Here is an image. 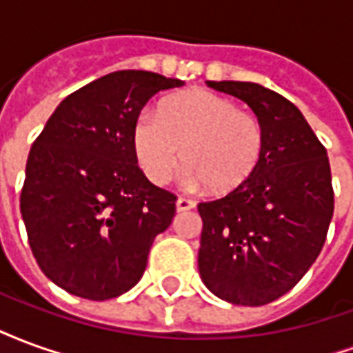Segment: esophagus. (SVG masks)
Listing matches in <instances>:
<instances>
[{"mask_svg":"<svg viewBox=\"0 0 353 353\" xmlns=\"http://www.w3.org/2000/svg\"><path fill=\"white\" fill-rule=\"evenodd\" d=\"M194 208V202L189 199H183V196H179L176 200V210L177 212H187V210H192Z\"/></svg>","mask_w":353,"mask_h":353,"instance_id":"34e87169","label":"esophagus"}]
</instances>
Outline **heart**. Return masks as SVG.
Wrapping results in <instances>:
<instances>
[{
    "label": "heart",
    "mask_w": 353,
    "mask_h": 353,
    "mask_svg": "<svg viewBox=\"0 0 353 353\" xmlns=\"http://www.w3.org/2000/svg\"><path fill=\"white\" fill-rule=\"evenodd\" d=\"M265 147L266 132L257 117L200 88L164 100L159 113H141L134 126L136 159L153 183H166L185 161V183L206 185L212 194H229L248 183Z\"/></svg>",
    "instance_id": "heart-1"
}]
</instances>
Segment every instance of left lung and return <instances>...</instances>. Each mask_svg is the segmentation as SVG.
I'll use <instances>...</instances> for the list:
<instances>
[{
	"label": "left lung",
	"instance_id": "8db88e82",
	"mask_svg": "<svg viewBox=\"0 0 353 353\" xmlns=\"http://www.w3.org/2000/svg\"><path fill=\"white\" fill-rule=\"evenodd\" d=\"M245 101L266 132L259 168L223 199L200 202V278L215 296L263 306L285 295L325 244L334 194L325 147L295 103L257 83L208 81Z\"/></svg>",
	"mask_w": 353,
	"mask_h": 353
}]
</instances>
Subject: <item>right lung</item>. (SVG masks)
Returning a JSON list of instances; mask_svg holds the SVG:
<instances>
[{
    "label": "right lung",
    "mask_w": 353,
    "mask_h": 353,
    "mask_svg": "<svg viewBox=\"0 0 353 353\" xmlns=\"http://www.w3.org/2000/svg\"><path fill=\"white\" fill-rule=\"evenodd\" d=\"M179 79L141 70L103 75L70 94L30 149L20 214L43 274L72 295L105 301L145 272L176 196L138 168L139 111Z\"/></svg>",
    "instance_id": "right-lung-1"
}]
</instances>
